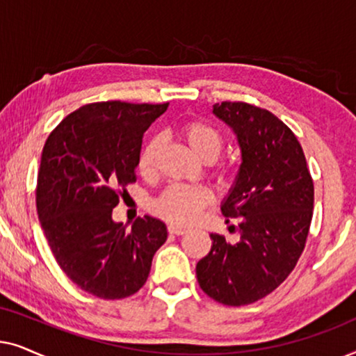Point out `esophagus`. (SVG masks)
I'll list each match as a JSON object with an SVG mask.
<instances>
[{
  "label": "esophagus",
  "mask_w": 356,
  "mask_h": 356,
  "mask_svg": "<svg viewBox=\"0 0 356 356\" xmlns=\"http://www.w3.org/2000/svg\"><path fill=\"white\" fill-rule=\"evenodd\" d=\"M188 230L183 227H178V225H168V233H172V235H184Z\"/></svg>",
  "instance_id": "obj_1"
}]
</instances>
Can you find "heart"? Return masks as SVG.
<instances>
[{
	"label": "heart",
	"instance_id": "1",
	"mask_svg": "<svg viewBox=\"0 0 356 356\" xmlns=\"http://www.w3.org/2000/svg\"><path fill=\"white\" fill-rule=\"evenodd\" d=\"M183 139L199 159L204 162H213L222 152L223 138L213 126L204 121H186L179 128ZM160 149V139L150 138L140 149L138 157V170L140 175L149 177L155 170V160ZM218 177L227 179L230 177V165L222 163L218 167ZM211 193L204 186H191V184H173L165 189L152 204L154 212L165 220L177 225H189L199 217L204 207L211 202Z\"/></svg>",
	"mask_w": 356,
	"mask_h": 356
}]
</instances>
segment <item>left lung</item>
Listing matches in <instances>:
<instances>
[{
	"mask_svg": "<svg viewBox=\"0 0 356 356\" xmlns=\"http://www.w3.org/2000/svg\"><path fill=\"white\" fill-rule=\"evenodd\" d=\"M213 113L235 131L241 167L222 213L236 218L240 241L212 233V248L196 266L199 286L227 306H245L272 293L305 250L314 207V184L303 149L269 110L222 102Z\"/></svg>",
	"mask_w": 356,
	"mask_h": 356,
	"instance_id": "8db88e82",
	"label": "left lung"
}]
</instances>
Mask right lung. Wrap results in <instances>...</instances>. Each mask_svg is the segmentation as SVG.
I'll list each match as a JSON object with an SVG mask.
<instances>
[{
  "instance_id": "right-lung-1",
  "label": "right lung",
  "mask_w": 356,
  "mask_h": 356,
  "mask_svg": "<svg viewBox=\"0 0 356 356\" xmlns=\"http://www.w3.org/2000/svg\"><path fill=\"white\" fill-rule=\"evenodd\" d=\"M167 108L87 104L67 115L43 147L35 189L43 233L61 270L97 298L121 300L143 289L167 241L157 218L138 217L131 230L111 218L126 186L136 183L145 129Z\"/></svg>"
}]
</instances>
